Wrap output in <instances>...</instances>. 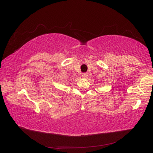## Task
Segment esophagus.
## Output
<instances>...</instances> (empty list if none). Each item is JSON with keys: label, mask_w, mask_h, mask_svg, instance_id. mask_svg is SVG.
<instances>
[{"label": "esophagus", "mask_w": 153, "mask_h": 153, "mask_svg": "<svg viewBox=\"0 0 153 153\" xmlns=\"http://www.w3.org/2000/svg\"><path fill=\"white\" fill-rule=\"evenodd\" d=\"M82 78H87V77H88V75H87V73H82Z\"/></svg>", "instance_id": "1"}]
</instances>
